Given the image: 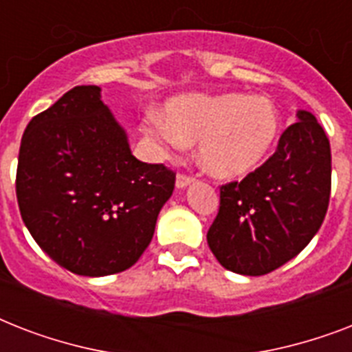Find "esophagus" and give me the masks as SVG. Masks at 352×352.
<instances>
[{"label":"esophagus","mask_w":352,"mask_h":352,"mask_svg":"<svg viewBox=\"0 0 352 352\" xmlns=\"http://www.w3.org/2000/svg\"><path fill=\"white\" fill-rule=\"evenodd\" d=\"M177 188H186L188 184H192L193 182V177L192 175H186V173H179V175H177Z\"/></svg>","instance_id":"esophagus-1"}]
</instances>
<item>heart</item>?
<instances>
[{
	"instance_id": "1",
	"label": "heart",
	"mask_w": 352,
	"mask_h": 352,
	"mask_svg": "<svg viewBox=\"0 0 352 352\" xmlns=\"http://www.w3.org/2000/svg\"><path fill=\"white\" fill-rule=\"evenodd\" d=\"M281 117L267 96L188 93L171 98L164 117L149 115L146 131L162 155L199 140V162L217 179H239L272 151Z\"/></svg>"
}]
</instances>
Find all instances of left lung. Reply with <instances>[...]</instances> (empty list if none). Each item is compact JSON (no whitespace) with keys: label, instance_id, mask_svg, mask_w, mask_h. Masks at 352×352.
I'll return each instance as SVG.
<instances>
[{"label":"left lung","instance_id":"1","mask_svg":"<svg viewBox=\"0 0 352 352\" xmlns=\"http://www.w3.org/2000/svg\"><path fill=\"white\" fill-rule=\"evenodd\" d=\"M219 192L206 239L226 270L263 276L298 256L320 230L331 197V144L316 117L298 111L276 153Z\"/></svg>","mask_w":352,"mask_h":352}]
</instances>
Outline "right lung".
Here are the masks:
<instances>
[{"label": "right lung", "mask_w": 352, "mask_h": 352, "mask_svg": "<svg viewBox=\"0 0 352 352\" xmlns=\"http://www.w3.org/2000/svg\"><path fill=\"white\" fill-rule=\"evenodd\" d=\"M173 186L170 168L133 157L98 85L67 91L21 137V219L47 256L80 276L133 267L151 243Z\"/></svg>", "instance_id": "1"}]
</instances>
